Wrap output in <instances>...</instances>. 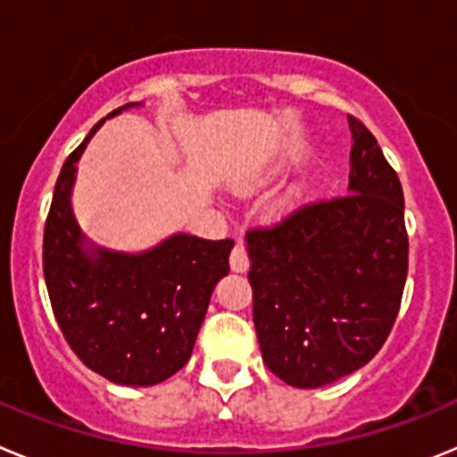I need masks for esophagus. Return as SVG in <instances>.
<instances>
[{"mask_svg": "<svg viewBox=\"0 0 457 457\" xmlns=\"http://www.w3.org/2000/svg\"><path fill=\"white\" fill-rule=\"evenodd\" d=\"M233 272H245L249 268V253L247 247L242 242H236V247L231 249V258H228Z\"/></svg>", "mask_w": 457, "mask_h": 457, "instance_id": "esophagus-1", "label": "esophagus"}]
</instances>
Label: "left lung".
I'll return each instance as SVG.
<instances>
[{"label":"left lung","instance_id":"8db88e82","mask_svg":"<svg viewBox=\"0 0 457 457\" xmlns=\"http://www.w3.org/2000/svg\"><path fill=\"white\" fill-rule=\"evenodd\" d=\"M348 123V194L247 233L258 345L265 366L297 389H318L369 364L405 288L401 180L369 128L354 116Z\"/></svg>","mask_w":457,"mask_h":457}]
</instances>
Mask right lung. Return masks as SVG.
Returning <instances> with one entry per match:
<instances>
[{
    "label": "right lung",
    "mask_w": 457,
    "mask_h": 457,
    "mask_svg": "<svg viewBox=\"0 0 457 457\" xmlns=\"http://www.w3.org/2000/svg\"><path fill=\"white\" fill-rule=\"evenodd\" d=\"M100 123L56 179L43 272L56 322L82 364L116 385L153 386L192 357L210 295L228 274L233 240L176 233L141 253L88 245L72 215L71 194L78 160Z\"/></svg>",
    "instance_id": "1"
}]
</instances>
